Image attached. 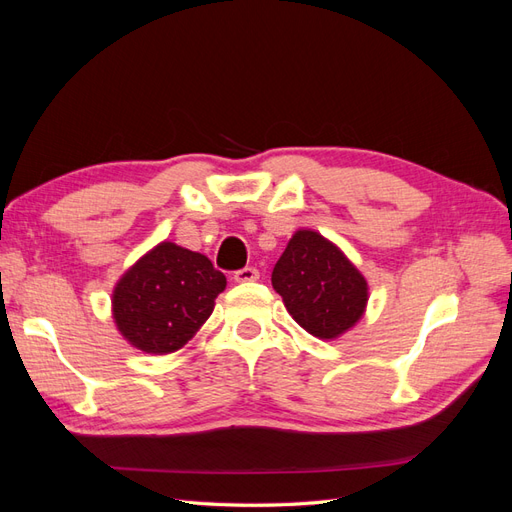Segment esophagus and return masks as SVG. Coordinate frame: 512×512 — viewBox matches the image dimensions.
I'll return each mask as SVG.
<instances>
[{
  "instance_id": "esophagus-1",
  "label": "esophagus",
  "mask_w": 512,
  "mask_h": 512,
  "mask_svg": "<svg viewBox=\"0 0 512 512\" xmlns=\"http://www.w3.org/2000/svg\"><path fill=\"white\" fill-rule=\"evenodd\" d=\"M260 277L258 269L256 267H243L239 271H235V282L239 284H250V282H256Z\"/></svg>"
}]
</instances>
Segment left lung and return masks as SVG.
<instances>
[{
  "instance_id": "left-lung-1",
  "label": "left lung",
  "mask_w": 512,
  "mask_h": 512,
  "mask_svg": "<svg viewBox=\"0 0 512 512\" xmlns=\"http://www.w3.org/2000/svg\"><path fill=\"white\" fill-rule=\"evenodd\" d=\"M271 282L290 316L320 339L346 333L367 305L365 277L314 230L294 232L275 262Z\"/></svg>"
}]
</instances>
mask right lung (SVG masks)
I'll use <instances>...</instances> for the list:
<instances>
[{
    "instance_id": "1",
    "label": "right lung",
    "mask_w": 512,
    "mask_h": 512,
    "mask_svg": "<svg viewBox=\"0 0 512 512\" xmlns=\"http://www.w3.org/2000/svg\"><path fill=\"white\" fill-rule=\"evenodd\" d=\"M224 288V273L207 256L164 241L115 286L117 329L143 352H175L203 327Z\"/></svg>"
}]
</instances>
